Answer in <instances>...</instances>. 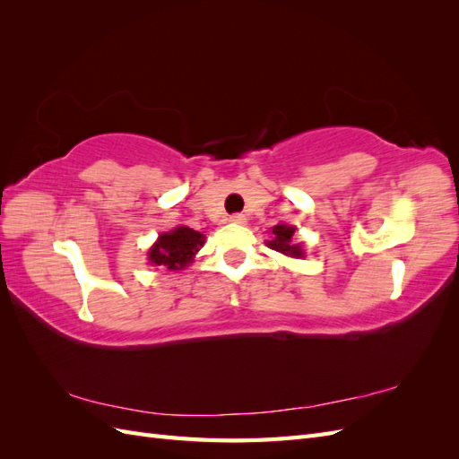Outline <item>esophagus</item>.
Returning a JSON list of instances; mask_svg holds the SVG:
<instances>
[{
  "mask_svg": "<svg viewBox=\"0 0 459 459\" xmlns=\"http://www.w3.org/2000/svg\"><path fill=\"white\" fill-rule=\"evenodd\" d=\"M230 221H231V224H245V221H247V218H245V214H231L230 216Z\"/></svg>",
  "mask_w": 459,
  "mask_h": 459,
  "instance_id": "1",
  "label": "esophagus"
}]
</instances>
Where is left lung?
I'll use <instances>...</instances> for the list:
<instances>
[{"mask_svg":"<svg viewBox=\"0 0 459 459\" xmlns=\"http://www.w3.org/2000/svg\"><path fill=\"white\" fill-rule=\"evenodd\" d=\"M295 238V226H287V224H277L272 228V239L266 241V245L273 251L281 253L285 256H295L302 258L304 256V248L300 243L293 241Z\"/></svg>","mask_w":459,"mask_h":459,"instance_id":"obj_1","label":"left lung"}]
</instances>
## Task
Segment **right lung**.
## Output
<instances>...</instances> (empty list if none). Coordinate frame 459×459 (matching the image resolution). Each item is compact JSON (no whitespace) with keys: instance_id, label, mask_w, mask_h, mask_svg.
<instances>
[{"instance_id":"right-lung-1","label":"right lung","mask_w":459,"mask_h":459,"mask_svg":"<svg viewBox=\"0 0 459 459\" xmlns=\"http://www.w3.org/2000/svg\"><path fill=\"white\" fill-rule=\"evenodd\" d=\"M204 245V235L187 226H178L172 231L159 235L157 243L149 248L147 258L152 266L170 272L184 270L193 262L199 248Z\"/></svg>"}]
</instances>
